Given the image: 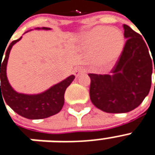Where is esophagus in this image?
I'll return each instance as SVG.
<instances>
[{
	"instance_id": "34e87169",
	"label": "esophagus",
	"mask_w": 155,
	"mask_h": 155,
	"mask_svg": "<svg viewBox=\"0 0 155 155\" xmlns=\"http://www.w3.org/2000/svg\"><path fill=\"white\" fill-rule=\"evenodd\" d=\"M85 72H86V69L82 68V67H77L76 69L74 70V74L76 76V78H78L81 74H84Z\"/></svg>"
}]
</instances>
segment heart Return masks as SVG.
Masks as SVG:
<instances>
[{"instance_id": "heart-1", "label": "heart", "mask_w": 155, "mask_h": 155, "mask_svg": "<svg viewBox=\"0 0 155 155\" xmlns=\"http://www.w3.org/2000/svg\"><path fill=\"white\" fill-rule=\"evenodd\" d=\"M124 35L115 27L97 26L86 35L84 44L99 68H107L119 58L123 51Z\"/></svg>"}]
</instances>
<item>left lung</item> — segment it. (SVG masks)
I'll use <instances>...</instances> for the list:
<instances>
[{"instance_id":"left-lung-1","label":"left lung","mask_w":155,"mask_h":155,"mask_svg":"<svg viewBox=\"0 0 155 155\" xmlns=\"http://www.w3.org/2000/svg\"><path fill=\"white\" fill-rule=\"evenodd\" d=\"M123 27L127 40L111 69L113 74H88L91 102L107 113H124L135 109L148 95L151 86L155 56L151 59L150 48L141 35L125 24Z\"/></svg>"}]
</instances>
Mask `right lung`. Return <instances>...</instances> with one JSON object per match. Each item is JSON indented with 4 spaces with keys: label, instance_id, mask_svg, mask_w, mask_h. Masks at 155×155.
<instances>
[{
    "label": "right lung",
    "instance_id": "add662e5",
    "mask_svg": "<svg viewBox=\"0 0 155 155\" xmlns=\"http://www.w3.org/2000/svg\"><path fill=\"white\" fill-rule=\"evenodd\" d=\"M42 29L50 30L48 27H42ZM21 39V37H20L9 44L2 63V57H3V55L0 56V99L4 98L3 102L5 100L7 105L22 117L31 120L48 118L58 113L62 109L65 90L74 81L75 77L71 75L40 94H25L16 92L9 83L6 76V66L12 47Z\"/></svg>",
    "mask_w": 155,
    "mask_h": 155
}]
</instances>
